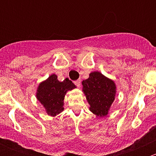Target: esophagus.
<instances>
[{"instance_id": "1", "label": "esophagus", "mask_w": 156, "mask_h": 156, "mask_svg": "<svg viewBox=\"0 0 156 156\" xmlns=\"http://www.w3.org/2000/svg\"><path fill=\"white\" fill-rule=\"evenodd\" d=\"M74 83H75V84L77 86V87H80V85H81V80L78 79L77 81H74Z\"/></svg>"}]
</instances>
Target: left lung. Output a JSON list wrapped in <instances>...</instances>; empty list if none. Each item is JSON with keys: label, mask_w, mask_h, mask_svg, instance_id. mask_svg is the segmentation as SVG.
<instances>
[{"label": "left lung", "mask_w": 156, "mask_h": 156, "mask_svg": "<svg viewBox=\"0 0 156 156\" xmlns=\"http://www.w3.org/2000/svg\"><path fill=\"white\" fill-rule=\"evenodd\" d=\"M82 85L90 110L97 116H106L115 97L114 81L100 72H94L90 74L87 79L82 81Z\"/></svg>", "instance_id": "obj_1"}]
</instances>
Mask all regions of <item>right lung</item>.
Returning <instances> with one entry per match:
<instances>
[{"label": "right lung", "mask_w": 156, "mask_h": 156, "mask_svg": "<svg viewBox=\"0 0 156 156\" xmlns=\"http://www.w3.org/2000/svg\"><path fill=\"white\" fill-rule=\"evenodd\" d=\"M75 84L69 78L63 81H58L55 74L50 75L39 84L36 97L50 116H56L63 111V101L68 90L75 88Z\"/></svg>", "instance_id": "add662e5"}]
</instances>
